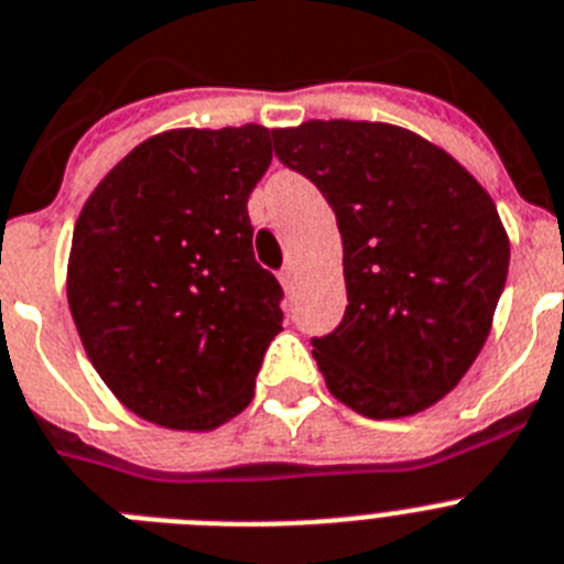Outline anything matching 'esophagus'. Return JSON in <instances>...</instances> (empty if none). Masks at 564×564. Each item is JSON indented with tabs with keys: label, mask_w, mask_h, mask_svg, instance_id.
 <instances>
[{
	"label": "esophagus",
	"mask_w": 564,
	"mask_h": 564,
	"mask_svg": "<svg viewBox=\"0 0 564 564\" xmlns=\"http://www.w3.org/2000/svg\"><path fill=\"white\" fill-rule=\"evenodd\" d=\"M293 279H296V273H293V264H285V268L279 271V282H282V288H285V291H291L293 288Z\"/></svg>",
	"instance_id": "1"
}]
</instances>
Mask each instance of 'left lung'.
<instances>
[{
    "label": "left lung",
    "mask_w": 564,
    "mask_h": 564,
    "mask_svg": "<svg viewBox=\"0 0 564 564\" xmlns=\"http://www.w3.org/2000/svg\"><path fill=\"white\" fill-rule=\"evenodd\" d=\"M271 137L341 234L348 307L311 339L328 391L370 420L425 411L490 334L511 262L497 205L451 153L397 124L311 119Z\"/></svg>",
    "instance_id": "1"
}]
</instances>
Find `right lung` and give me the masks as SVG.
I'll use <instances>...</instances> for the list:
<instances>
[{
    "label": "right lung",
    "mask_w": 564,
    "mask_h": 564,
    "mask_svg": "<svg viewBox=\"0 0 564 564\" xmlns=\"http://www.w3.org/2000/svg\"><path fill=\"white\" fill-rule=\"evenodd\" d=\"M271 156L262 124L159 133L76 219L70 316L96 373L142 420L214 431L253 399L285 296L253 259L248 216Z\"/></svg>",
    "instance_id": "right-lung-1"
}]
</instances>
